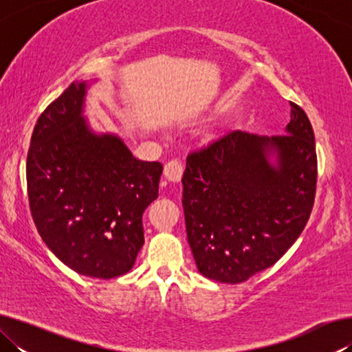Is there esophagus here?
I'll return each mask as SVG.
<instances>
[{
	"label": "esophagus",
	"mask_w": 352,
	"mask_h": 352,
	"mask_svg": "<svg viewBox=\"0 0 352 352\" xmlns=\"http://www.w3.org/2000/svg\"><path fill=\"white\" fill-rule=\"evenodd\" d=\"M182 175H183V164L180 160H170L169 163H166V166H164L166 180L177 183V182H180Z\"/></svg>",
	"instance_id": "obj_1"
}]
</instances>
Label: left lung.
<instances>
[{"label": "left lung", "mask_w": 352, "mask_h": 352, "mask_svg": "<svg viewBox=\"0 0 352 352\" xmlns=\"http://www.w3.org/2000/svg\"><path fill=\"white\" fill-rule=\"evenodd\" d=\"M285 135L233 130L186 158L183 210L201 275L237 284L269 269L305 230L317 186L314 130L290 102Z\"/></svg>", "instance_id": "left-lung-1"}]
</instances>
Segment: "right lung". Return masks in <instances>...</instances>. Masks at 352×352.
<instances>
[{
	"label": "right lung",
	"mask_w": 352,
	"mask_h": 352,
	"mask_svg": "<svg viewBox=\"0 0 352 352\" xmlns=\"http://www.w3.org/2000/svg\"><path fill=\"white\" fill-rule=\"evenodd\" d=\"M73 82L35 124L26 177L32 219L47 248L83 276L132 269L144 243L142 212L158 197L163 166L136 160L115 133L83 115L88 88Z\"/></svg>",
	"instance_id": "add662e5"
}]
</instances>
